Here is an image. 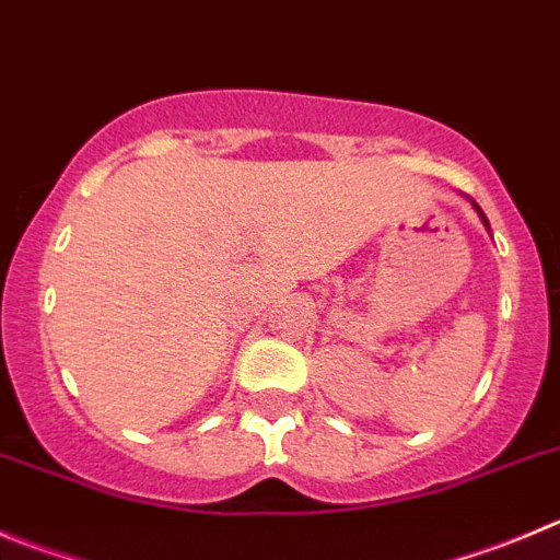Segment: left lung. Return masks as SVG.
I'll return each mask as SVG.
<instances>
[{
    "instance_id": "8db88e82",
    "label": "left lung",
    "mask_w": 560,
    "mask_h": 560,
    "mask_svg": "<svg viewBox=\"0 0 560 560\" xmlns=\"http://www.w3.org/2000/svg\"><path fill=\"white\" fill-rule=\"evenodd\" d=\"M472 206H476V203H472ZM476 211H478V217H481V222H483V225H487V231H489V220H487V217H483V211L478 209V206H476Z\"/></svg>"
}]
</instances>
